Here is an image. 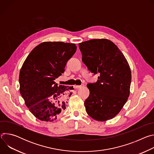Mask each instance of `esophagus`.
Instances as JSON below:
<instances>
[{
	"instance_id": "1",
	"label": "esophagus",
	"mask_w": 154,
	"mask_h": 154,
	"mask_svg": "<svg viewBox=\"0 0 154 154\" xmlns=\"http://www.w3.org/2000/svg\"><path fill=\"white\" fill-rule=\"evenodd\" d=\"M83 86H84L83 85H74V88L75 89H79V88H82Z\"/></svg>"
}]
</instances>
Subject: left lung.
<instances>
[{
    "mask_svg": "<svg viewBox=\"0 0 154 154\" xmlns=\"http://www.w3.org/2000/svg\"><path fill=\"white\" fill-rule=\"evenodd\" d=\"M79 45L88 69L93 75L99 74L96 82L86 85L90 90L84 103L86 113L99 121L112 119L119 113L130 94L131 75L127 61L108 39H91Z\"/></svg>",
    "mask_w": 154,
    "mask_h": 154,
    "instance_id": "left-lung-1",
    "label": "left lung"
}]
</instances>
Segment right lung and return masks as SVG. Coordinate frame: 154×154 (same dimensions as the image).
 Instances as JSON below:
<instances>
[{
    "label": "right lung",
    "mask_w": 154,
    "mask_h": 154,
    "mask_svg": "<svg viewBox=\"0 0 154 154\" xmlns=\"http://www.w3.org/2000/svg\"><path fill=\"white\" fill-rule=\"evenodd\" d=\"M76 49L75 44L45 42L35 48L25 60L19 73L20 93L38 119L54 121L66 108L71 89L58 86L54 80L63 73Z\"/></svg>",
    "instance_id": "1"
}]
</instances>
